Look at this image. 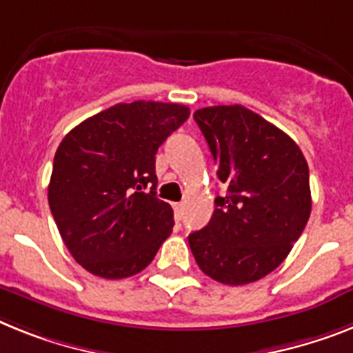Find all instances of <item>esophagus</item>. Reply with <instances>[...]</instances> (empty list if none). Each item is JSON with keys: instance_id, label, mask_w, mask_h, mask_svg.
<instances>
[{"instance_id": "1", "label": "esophagus", "mask_w": 353, "mask_h": 353, "mask_svg": "<svg viewBox=\"0 0 353 353\" xmlns=\"http://www.w3.org/2000/svg\"><path fill=\"white\" fill-rule=\"evenodd\" d=\"M183 213H185V204L176 203L174 204V215H176V221L179 222L183 219Z\"/></svg>"}]
</instances>
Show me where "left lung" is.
<instances>
[{"mask_svg":"<svg viewBox=\"0 0 353 353\" xmlns=\"http://www.w3.org/2000/svg\"><path fill=\"white\" fill-rule=\"evenodd\" d=\"M228 194L208 226L188 235L201 271L226 285L256 282L280 265L307 226L312 199L300 147L244 105L197 109Z\"/></svg>","mask_w":353,"mask_h":353,"instance_id":"left-lung-1","label":"left lung"}]
</instances>
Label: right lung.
<instances>
[{
  "instance_id": "add662e5",
  "label": "right lung",
  "mask_w": 353,
  "mask_h": 353,
  "mask_svg": "<svg viewBox=\"0 0 353 353\" xmlns=\"http://www.w3.org/2000/svg\"><path fill=\"white\" fill-rule=\"evenodd\" d=\"M190 117L181 103H117L59 145L48 203L71 256L108 280L143 271L172 233L174 212L156 197V152Z\"/></svg>"
}]
</instances>
